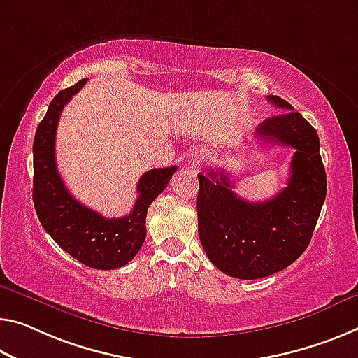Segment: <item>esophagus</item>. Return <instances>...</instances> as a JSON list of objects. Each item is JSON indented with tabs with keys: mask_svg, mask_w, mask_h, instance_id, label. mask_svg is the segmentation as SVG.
Here are the masks:
<instances>
[{
	"mask_svg": "<svg viewBox=\"0 0 358 358\" xmlns=\"http://www.w3.org/2000/svg\"><path fill=\"white\" fill-rule=\"evenodd\" d=\"M203 160H205V153H203V152L198 150V152H194V153H192L190 162H192V164H194L195 168L198 166V164H201V163H203Z\"/></svg>",
	"mask_w": 358,
	"mask_h": 358,
	"instance_id": "1",
	"label": "esophagus"
}]
</instances>
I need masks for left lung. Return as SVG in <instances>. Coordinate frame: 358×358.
<instances>
[{
	"instance_id": "obj_1",
	"label": "left lung",
	"mask_w": 358,
	"mask_h": 358,
	"mask_svg": "<svg viewBox=\"0 0 358 358\" xmlns=\"http://www.w3.org/2000/svg\"><path fill=\"white\" fill-rule=\"evenodd\" d=\"M289 110L267 118L256 129L262 144L294 148L288 185L271 200L246 201L232 190L229 174L198 173V235L210 259L230 277L255 280L291 266L310 243L327 196V173L317 131L287 101Z\"/></svg>"
}]
</instances>
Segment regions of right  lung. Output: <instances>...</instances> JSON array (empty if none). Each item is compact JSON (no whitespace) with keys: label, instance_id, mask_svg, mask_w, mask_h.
I'll use <instances>...</instances> for the list:
<instances>
[{"label":"right lung","instance_id":"obj_1","mask_svg":"<svg viewBox=\"0 0 358 358\" xmlns=\"http://www.w3.org/2000/svg\"><path fill=\"white\" fill-rule=\"evenodd\" d=\"M87 78L62 90L49 103L33 141V205L51 238L76 261L99 271L128 264L145 240V217L152 201L166 189L178 166L157 168L142 174L133 211L107 219L71 196L56 166V131L67 102Z\"/></svg>","mask_w":358,"mask_h":358}]
</instances>
